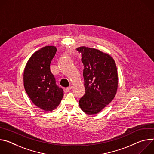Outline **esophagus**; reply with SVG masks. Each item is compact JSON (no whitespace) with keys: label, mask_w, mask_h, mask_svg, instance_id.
<instances>
[{"label":"esophagus","mask_w":154,"mask_h":154,"mask_svg":"<svg viewBox=\"0 0 154 154\" xmlns=\"http://www.w3.org/2000/svg\"><path fill=\"white\" fill-rule=\"evenodd\" d=\"M71 89H72V87H71V86H69V87H67V88H64V92H66V93H68V92H69Z\"/></svg>","instance_id":"1"}]
</instances>
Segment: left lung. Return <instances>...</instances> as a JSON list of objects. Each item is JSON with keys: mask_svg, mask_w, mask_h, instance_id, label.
<instances>
[{"mask_svg": "<svg viewBox=\"0 0 154 154\" xmlns=\"http://www.w3.org/2000/svg\"><path fill=\"white\" fill-rule=\"evenodd\" d=\"M76 50L82 54L85 93L79 100L82 111L88 115L99 113L114 99L118 77L115 60L108 54L85 46Z\"/></svg>", "mask_w": 154, "mask_h": 154, "instance_id": "8db88e82", "label": "left lung"}]
</instances>
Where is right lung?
I'll return each mask as SVG.
<instances>
[{"mask_svg":"<svg viewBox=\"0 0 154 154\" xmlns=\"http://www.w3.org/2000/svg\"><path fill=\"white\" fill-rule=\"evenodd\" d=\"M57 52L55 46H45L35 52L24 71L25 90L38 108L46 112L57 108L63 97V90L56 84L50 64Z\"/></svg>","mask_w":154,"mask_h":154,"instance_id":"obj_1","label":"right lung"}]
</instances>
